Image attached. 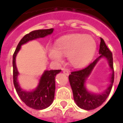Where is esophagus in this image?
Wrapping results in <instances>:
<instances>
[{
	"mask_svg": "<svg viewBox=\"0 0 123 123\" xmlns=\"http://www.w3.org/2000/svg\"><path fill=\"white\" fill-rule=\"evenodd\" d=\"M63 73L68 76V75H69V74H70V72H69V70H63Z\"/></svg>",
	"mask_w": 123,
	"mask_h": 123,
	"instance_id": "1",
	"label": "esophagus"
}]
</instances>
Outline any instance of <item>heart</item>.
<instances>
[{
  "label": "heart",
  "mask_w": 123,
  "mask_h": 123,
  "mask_svg": "<svg viewBox=\"0 0 123 123\" xmlns=\"http://www.w3.org/2000/svg\"><path fill=\"white\" fill-rule=\"evenodd\" d=\"M97 49L94 39L84 34H73L59 39L55 48L49 49L50 58L57 64L63 62V55L68 57L74 68H81L92 59Z\"/></svg>",
  "instance_id": "1"
}]
</instances>
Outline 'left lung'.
<instances>
[{"mask_svg":"<svg viewBox=\"0 0 123 123\" xmlns=\"http://www.w3.org/2000/svg\"><path fill=\"white\" fill-rule=\"evenodd\" d=\"M99 55L100 56L87 67L79 70L72 72L68 77L70 84L73 93L74 101L77 106L86 110H94L101 105L109 96L114 83V72L113 67L112 53L102 38H101ZM102 58H105L107 59L112 70L110 83L106 90L102 93H94L90 92L86 88L85 83L92 70L98 61Z\"/></svg>","mask_w":123,"mask_h":123,"instance_id":"8db88e82","label":"left lung"}]
</instances>
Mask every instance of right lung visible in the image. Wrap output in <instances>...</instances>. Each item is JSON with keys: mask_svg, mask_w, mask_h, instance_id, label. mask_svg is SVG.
<instances>
[{"mask_svg": "<svg viewBox=\"0 0 123 123\" xmlns=\"http://www.w3.org/2000/svg\"><path fill=\"white\" fill-rule=\"evenodd\" d=\"M53 29H40L31 31L24 36L20 41L13 55V84L17 93L22 101L27 106L34 110H44L49 107L54 100L55 91V76L61 72V70H45L42 74L38 85L35 90L26 91L22 90L18 81L19 72L17 69L16 58L21 49L22 45L37 38L44 37L53 32Z\"/></svg>", "mask_w": 123, "mask_h": 123, "instance_id": "1", "label": "right lung"}]
</instances>
